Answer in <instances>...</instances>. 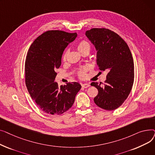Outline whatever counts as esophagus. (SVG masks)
<instances>
[{
    "instance_id": "1",
    "label": "esophagus",
    "mask_w": 155,
    "mask_h": 155,
    "mask_svg": "<svg viewBox=\"0 0 155 155\" xmlns=\"http://www.w3.org/2000/svg\"><path fill=\"white\" fill-rule=\"evenodd\" d=\"M82 86L84 88H88V87L91 86V85H90V84H88V83H84V84H82Z\"/></svg>"
}]
</instances>
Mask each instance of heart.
<instances>
[{
    "instance_id": "heart-1",
    "label": "heart",
    "mask_w": 155,
    "mask_h": 155,
    "mask_svg": "<svg viewBox=\"0 0 155 155\" xmlns=\"http://www.w3.org/2000/svg\"><path fill=\"white\" fill-rule=\"evenodd\" d=\"M77 50L80 53H82L84 51L89 52L91 50V45L87 41H80L78 44ZM68 51H67L66 53H64V54L63 56L64 60H65V59H66V57H67V55L68 54ZM85 73H86V70L85 68H83V69H80L78 71V74L80 78H84L85 77Z\"/></svg>"
}]
</instances>
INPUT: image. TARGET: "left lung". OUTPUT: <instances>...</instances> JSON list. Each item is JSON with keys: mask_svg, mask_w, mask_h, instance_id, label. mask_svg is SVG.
<instances>
[{"mask_svg": "<svg viewBox=\"0 0 155 155\" xmlns=\"http://www.w3.org/2000/svg\"><path fill=\"white\" fill-rule=\"evenodd\" d=\"M85 35L97 51V64L108 73L105 84L92 82L98 89L94 101L99 107L107 110L118 108L131 92L134 82V61L131 51L116 32L107 29L93 28Z\"/></svg>", "mask_w": 155, "mask_h": 155, "instance_id": "1", "label": "left lung"}]
</instances>
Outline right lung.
Wrapping results in <instances>:
<instances>
[{"label":"right lung","mask_w":155,"mask_h":155,"mask_svg":"<svg viewBox=\"0 0 155 155\" xmlns=\"http://www.w3.org/2000/svg\"><path fill=\"white\" fill-rule=\"evenodd\" d=\"M77 36L63 31H46L32 43L25 62L28 91L39 107L50 114L60 115L74 103L80 90L78 82L58 86L55 70L61 66L64 49Z\"/></svg>","instance_id":"1"}]
</instances>
